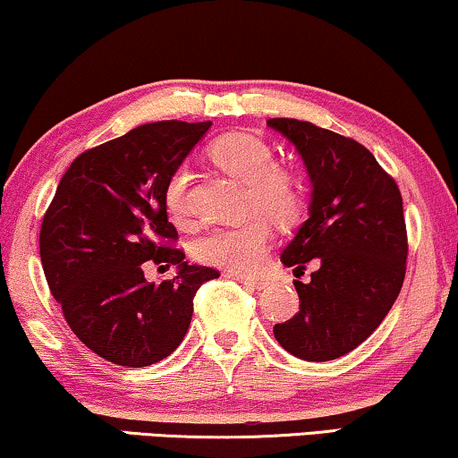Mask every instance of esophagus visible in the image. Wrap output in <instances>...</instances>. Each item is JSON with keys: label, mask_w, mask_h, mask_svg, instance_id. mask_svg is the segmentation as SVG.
<instances>
[{"label": "esophagus", "mask_w": 458, "mask_h": 458, "mask_svg": "<svg viewBox=\"0 0 458 458\" xmlns=\"http://www.w3.org/2000/svg\"><path fill=\"white\" fill-rule=\"evenodd\" d=\"M237 281H242L243 285L252 287V290H265L268 287V279H262V277H246V275H233Z\"/></svg>", "instance_id": "obj_1"}]
</instances>
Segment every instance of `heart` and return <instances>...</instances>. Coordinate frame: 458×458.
<instances>
[{
	"instance_id": "1",
	"label": "heart",
	"mask_w": 458,
	"mask_h": 458,
	"mask_svg": "<svg viewBox=\"0 0 458 458\" xmlns=\"http://www.w3.org/2000/svg\"><path fill=\"white\" fill-rule=\"evenodd\" d=\"M210 158L218 168L246 183L248 208L262 210L275 221H292L298 215L300 193L293 177L275 166V154L265 141L252 135H225L212 143ZM190 173L177 168L166 181L165 208L174 221L187 218ZM271 223L262 215L210 229L193 243V256L210 267L233 273H254L262 267L271 248Z\"/></svg>"
}]
</instances>
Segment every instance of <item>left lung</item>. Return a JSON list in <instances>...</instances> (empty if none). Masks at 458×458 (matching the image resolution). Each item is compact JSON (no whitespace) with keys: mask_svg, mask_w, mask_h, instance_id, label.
<instances>
[{"mask_svg":"<svg viewBox=\"0 0 458 458\" xmlns=\"http://www.w3.org/2000/svg\"><path fill=\"white\" fill-rule=\"evenodd\" d=\"M302 156L312 181L310 216L281 254L304 275L293 281L300 310L273 327L277 342L302 360L340 359L367 340L396 302L406 273L403 196L375 156L344 137L296 118H268Z\"/></svg>","mask_w":458,"mask_h":458,"instance_id":"1","label":"left lung"}]
</instances>
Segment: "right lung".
Segmentation results:
<instances>
[{"label":"right lung","instance_id":"1","mask_svg":"<svg viewBox=\"0 0 458 458\" xmlns=\"http://www.w3.org/2000/svg\"><path fill=\"white\" fill-rule=\"evenodd\" d=\"M206 123L160 121L91 148L60 179L41 223L47 285L68 327L91 352L121 367H148L174 352L190 329L193 296L216 279L173 246L165 187ZM148 264H177L173 280L149 284Z\"/></svg>","mask_w":458,"mask_h":458}]
</instances>
